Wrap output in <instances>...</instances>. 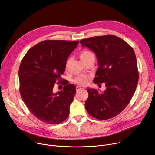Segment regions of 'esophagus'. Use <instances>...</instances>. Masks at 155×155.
<instances>
[{"label":"esophagus","mask_w":155,"mask_h":155,"mask_svg":"<svg viewBox=\"0 0 155 155\" xmlns=\"http://www.w3.org/2000/svg\"><path fill=\"white\" fill-rule=\"evenodd\" d=\"M81 89H83V88L82 87H81V86H78V87H76L77 91H79V90H81Z\"/></svg>","instance_id":"34e87169"}]
</instances>
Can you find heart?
I'll list each match as a JSON object with an SVG mask.
<instances>
[{"label": "heart", "instance_id": "b5f03b06", "mask_svg": "<svg viewBox=\"0 0 155 155\" xmlns=\"http://www.w3.org/2000/svg\"><path fill=\"white\" fill-rule=\"evenodd\" d=\"M92 58H94V55L89 50H83L80 53V58L82 61ZM88 78L85 76H79L74 79V82L80 85H85L88 83Z\"/></svg>", "mask_w": 155, "mask_h": 155}]
</instances>
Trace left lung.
<instances>
[{"label":"left lung","mask_w":155,"mask_h":155,"mask_svg":"<svg viewBox=\"0 0 155 155\" xmlns=\"http://www.w3.org/2000/svg\"><path fill=\"white\" fill-rule=\"evenodd\" d=\"M80 43L96 55L98 68L94 83H105L106 87L102 92L87 88L85 109L96 119H110L125 109L137 88L139 75L134 51L113 35L89 37Z\"/></svg>","instance_id":"1"}]
</instances>
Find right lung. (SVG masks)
<instances>
[{
  "label": "right lung",
  "instance_id": "1",
  "mask_svg": "<svg viewBox=\"0 0 155 155\" xmlns=\"http://www.w3.org/2000/svg\"><path fill=\"white\" fill-rule=\"evenodd\" d=\"M78 43L79 41H43L22 59L18 70L21 96L31 113L44 123L58 124L69 115L76 87L65 80L63 90L54 93L53 88L63 79L61 76L67 58Z\"/></svg>",
  "mask_w": 155,
  "mask_h": 155
}]
</instances>
